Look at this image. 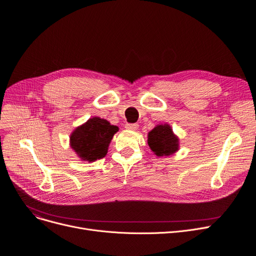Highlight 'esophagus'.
Masks as SVG:
<instances>
[{"mask_svg": "<svg viewBox=\"0 0 256 256\" xmlns=\"http://www.w3.org/2000/svg\"><path fill=\"white\" fill-rule=\"evenodd\" d=\"M139 128V126L137 124H126V128L130 130H136Z\"/></svg>", "mask_w": 256, "mask_h": 256, "instance_id": "esophagus-1", "label": "esophagus"}]
</instances>
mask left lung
Returning <instances> with one entry per match:
<instances>
[{
  "mask_svg": "<svg viewBox=\"0 0 256 256\" xmlns=\"http://www.w3.org/2000/svg\"><path fill=\"white\" fill-rule=\"evenodd\" d=\"M147 143L158 156H167L178 150V138L169 124H158L148 132Z\"/></svg>",
  "mask_w": 256,
  "mask_h": 256,
  "instance_id": "1",
  "label": "left lung"
}]
</instances>
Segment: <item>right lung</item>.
Wrapping results in <instances>:
<instances>
[{
  "instance_id": "add662e5",
  "label": "right lung",
  "mask_w": 256,
  "mask_h": 256,
  "mask_svg": "<svg viewBox=\"0 0 256 256\" xmlns=\"http://www.w3.org/2000/svg\"><path fill=\"white\" fill-rule=\"evenodd\" d=\"M117 132L118 128L108 120L92 117L72 132L70 146L80 160L94 162L106 154L109 144Z\"/></svg>"
}]
</instances>
